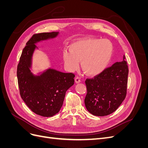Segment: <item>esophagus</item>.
Here are the masks:
<instances>
[{
    "label": "esophagus",
    "mask_w": 148,
    "mask_h": 148,
    "mask_svg": "<svg viewBox=\"0 0 148 148\" xmlns=\"http://www.w3.org/2000/svg\"><path fill=\"white\" fill-rule=\"evenodd\" d=\"M75 81L76 83H80V82H81V80H80L79 77H77L75 78Z\"/></svg>",
    "instance_id": "esophagus-1"
}]
</instances>
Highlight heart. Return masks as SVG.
I'll list each match as a JSON object with an SVG mask.
<instances>
[{
	"label": "heart",
	"mask_w": 148,
	"mask_h": 148,
	"mask_svg": "<svg viewBox=\"0 0 148 148\" xmlns=\"http://www.w3.org/2000/svg\"><path fill=\"white\" fill-rule=\"evenodd\" d=\"M114 47L107 39L84 38L71 44L69 51H65L63 58L69 70L78 69L79 61L84 72L89 76L100 74L109 65L112 58Z\"/></svg>",
	"instance_id": "b5f03b06"
}]
</instances>
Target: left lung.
<instances>
[{
  "label": "left lung",
  "mask_w": 148,
  "mask_h": 148,
  "mask_svg": "<svg viewBox=\"0 0 148 148\" xmlns=\"http://www.w3.org/2000/svg\"><path fill=\"white\" fill-rule=\"evenodd\" d=\"M128 68L123 61L115 62L93 78H87L84 104L89 113L106 116L113 113L127 95Z\"/></svg>",
  "instance_id": "obj_1"
}]
</instances>
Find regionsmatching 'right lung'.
I'll return each mask as SVG.
<instances>
[{
  "instance_id": "1",
  "label": "right lung",
  "mask_w": 148,
  "mask_h": 148,
  "mask_svg": "<svg viewBox=\"0 0 148 148\" xmlns=\"http://www.w3.org/2000/svg\"><path fill=\"white\" fill-rule=\"evenodd\" d=\"M59 32L34 34L26 42L17 66V78L21 97L33 112L42 117H52L63 105L65 92L74 84L75 75L49 69L34 75L30 68L35 45L56 38Z\"/></svg>"
}]
</instances>
